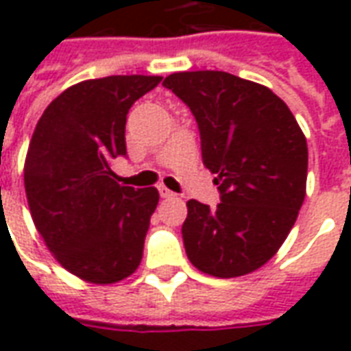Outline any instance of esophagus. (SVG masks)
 Instances as JSON below:
<instances>
[{"instance_id": "1", "label": "esophagus", "mask_w": 351, "mask_h": 351, "mask_svg": "<svg viewBox=\"0 0 351 351\" xmlns=\"http://www.w3.org/2000/svg\"><path fill=\"white\" fill-rule=\"evenodd\" d=\"M158 190H160V195L161 197H175V193H173V191L169 190V188H165V186H160V188H158Z\"/></svg>"}]
</instances>
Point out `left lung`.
<instances>
[{
	"mask_svg": "<svg viewBox=\"0 0 351 351\" xmlns=\"http://www.w3.org/2000/svg\"><path fill=\"white\" fill-rule=\"evenodd\" d=\"M163 86L195 116L201 154L220 191L216 208L190 199L184 248L199 271L235 278L278 252L306 191L308 148L269 88L226 71L169 75Z\"/></svg>",
	"mask_w": 351,
	"mask_h": 351,
	"instance_id": "1",
	"label": "left lung"
}]
</instances>
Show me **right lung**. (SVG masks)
<instances>
[{
	"mask_svg": "<svg viewBox=\"0 0 351 351\" xmlns=\"http://www.w3.org/2000/svg\"><path fill=\"white\" fill-rule=\"evenodd\" d=\"M161 77L112 75L79 82L45 108L29 143L24 186L39 235L64 269L92 284H114L143 259L156 188L116 182L131 105Z\"/></svg>",
	"mask_w": 351,
	"mask_h": 351,
	"instance_id": "right-lung-1",
	"label": "right lung"
}]
</instances>
